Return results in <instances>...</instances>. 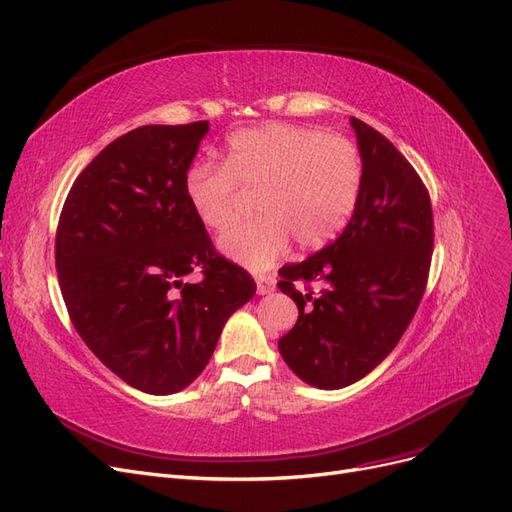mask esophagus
Masks as SVG:
<instances>
[{
    "label": "esophagus",
    "mask_w": 512,
    "mask_h": 512,
    "mask_svg": "<svg viewBox=\"0 0 512 512\" xmlns=\"http://www.w3.org/2000/svg\"><path fill=\"white\" fill-rule=\"evenodd\" d=\"M256 285H258V294H271L275 290V277L271 273H260L256 275Z\"/></svg>",
    "instance_id": "34e87169"
}]
</instances>
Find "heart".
<instances>
[{"instance_id":"heart-1","label":"heart","mask_w":512,"mask_h":512,"mask_svg":"<svg viewBox=\"0 0 512 512\" xmlns=\"http://www.w3.org/2000/svg\"><path fill=\"white\" fill-rule=\"evenodd\" d=\"M363 187V161L351 138L271 121L233 132L224 161H199L185 176L195 216L227 231L252 206L256 220L222 235L220 248L250 269H267L290 248L317 250L353 216Z\"/></svg>"}]
</instances>
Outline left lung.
I'll return each instance as SVG.
<instances>
[{"label":"left lung","mask_w":512,"mask_h":512,"mask_svg":"<svg viewBox=\"0 0 512 512\" xmlns=\"http://www.w3.org/2000/svg\"><path fill=\"white\" fill-rule=\"evenodd\" d=\"M363 187L338 239L279 269V290L298 321L279 340L292 372L317 388H342L370 374L414 319L431 271V195L397 147L351 117Z\"/></svg>","instance_id":"left-lung-1"}]
</instances>
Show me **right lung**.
I'll return each mask as SVG.
<instances>
[{
	"label": "right lung",
	"instance_id": "add662e5",
	"mask_svg": "<svg viewBox=\"0 0 512 512\" xmlns=\"http://www.w3.org/2000/svg\"><path fill=\"white\" fill-rule=\"evenodd\" d=\"M208 121L140 126L81 172L58 218L54 258L77 334L109 370L172 395L208 365L256 281L216 252L185 195ZM199 270L197 284L184 277Z\"/></svg>",
	"mask_w": 512,
	"mask_h": 512
}]
</instances>
